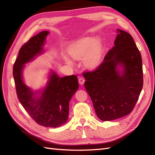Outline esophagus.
<instances>
[{
	"label": "esophagus",
	"mask_w": 155,
	"mask_h": 155,
	"mask_svg": "<svg viewBox=\"0 0 155 155\" xmlns=\"http://www.w3.org/2000/svg\"><path fill=\"white\" fill-rule=\"evenodd\" d=\"M84 79L83 78H82V77H80L79 78H78V83H79V84H81V85H83V84L84 83Z\"/></svg>",
	"instance_id": "1"
}]
</instances>
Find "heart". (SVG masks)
<instances>
[{
	"mask_svg": "<svg viewBox=\"0 0 155 155\" xmlns=\"http://www.w3.org/2000/svg\"><path fill=\"white\" fill-rule=\"evenodd\" d=\"M68 53L76 60L83 58V65L90 70H94L101 64L103 56V46L100 38L88 37L81 39L68 48ZM67 64H72L71 61L64 57Z\"/></svg>",
	"mask_w": 155,
	"mask_h": 155,
	"instance_id": "heart-1",
	"label": "heart"
}]
</instances>
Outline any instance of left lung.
Masks as SVG:
<instances>
[{"label": "left lung", "mask_w": 155, "mask_h": 155, "mask_svg": "<svg viewBox=\"0 0 155 155\" xmlns=\"http://www.w3.org/2000/svg\"><path fill=\"white\" fill-rule=\"evenodd\" d=\"M117 33L114 46L100 67L83 73L84 87L95 113L103 121L129 114L143 85L142 58L132 36L120 29Z\"/></svg>", "instance_id": "1"}]
</instances>
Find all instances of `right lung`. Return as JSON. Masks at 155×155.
<instances>
[{
  "label": "right lung",
  "mask_w": 155,
  "mask_h": 155,
  "mask_svg": "<svg viewBox=\"0 0 155 155\" xmlns=\"http://www.w3.org/2000/svg\"><path fill=\"white\" fill-rule=\"evenodd\" d=\"M49 33L48 31L39 32L21 48L13 66V77L20 103L32 119L41 126L56 128L68 120L69 103L78 88L77 76L60 77L51 70L47 83L36 91L27 86L23 78L25 64L45 52Z\"/></svg>",
  "instance_id": "add662e5"
}]
</instances>
